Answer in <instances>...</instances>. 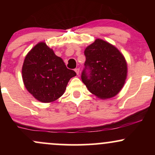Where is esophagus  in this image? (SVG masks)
Returning <instances> with one entry per match:
<instances>
[{"instance_id":"1","label":"esophagus","mask_w":155,"mask_h":155,"mask_svg":"<svg viewBox=\"0 0 155 155\" xmlns=\"http://www.w3.org/2000/svg\"><path fill=\"white\" fill-rule=\"evenodd\" d=\"M74 71H75V72L76 73V74H77V75H79V71H80V69L79 68H76Z\"/></svg>"}]
</instances>
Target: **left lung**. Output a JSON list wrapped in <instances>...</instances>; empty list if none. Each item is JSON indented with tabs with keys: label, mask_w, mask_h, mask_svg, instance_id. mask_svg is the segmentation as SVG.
Instances as JSON below:
<instances>
[{
	"label": "left lung",
	"mask_w": 155,
	"mask_h": 155,
	"mask_svg": "<svg viewBox=\"0 0 155 155\" xmlns=\"http://www.w3.org/2000/svg\"><path fill=\"white\" fill-rule=\"evenodd\" d=\"M86 61L81 80L91 93L106 100L117 95L123 87L127 64L120 50L106 41L95 39L84 50ZM90 70V75L86 69Z\"/></svg>",
	"instance_id": "8db88e82"
}]
</instances>
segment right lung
Instances as JSON below:
<instances>
[{"instance_id": "add662e5", "label": "right lung", "mask_w": 155, "mask_h": 155, "mask_svg": "<svg viewBox=\"0 0 155 155\" xmlns=\"http://www.w3.org/2000/svg\"><path fill=\"white\" fill-rule=\"evenodd\" d=\"M76 75L44 42H39L26 55L22 68L25 87L36 100L51 103L61 97L69 80Z\"/></svg>"}]
</instances>
